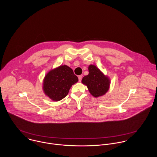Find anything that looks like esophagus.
<instances>
[{
    "label": "esophagus",
    "instance_id": "esophagus-1",
    "mask_svg": "<svg viewBox=\"0 0 157 157\" xmlns=\"http://www.w3.org/2000/svg\"><path fill=\"white\" fill-rule=\"evenodd\" d=\"M78 80H79V82H80L82 81V75H79V76L78 77Z\"/></svg>",
    "mask_w": 157,
    "mask_h": 157
}]
</instances>
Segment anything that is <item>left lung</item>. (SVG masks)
<instances>
[{
  "instance_id": "left-lung-1",
  "label": "left lung",
  "mask_w": 157,
  "mask_h": 157,
  "mask_svg": "<svg viewBox=\"0 0 157 157\" xmlns=\"http://www.w3.org/2000/svg\"><path fill=\"white\" fill-rule=\"evenodd\" d=\"M88 71V75L82 78V83L87 86L93 97L97 98L104 95L109 89L110 78L94 65H90Z\"/></svg>"
}]
</instances>
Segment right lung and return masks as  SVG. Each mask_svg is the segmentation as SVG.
<instances>
[{
    "label": "right lung",
    "mask_w": 157,
    "mask_h": 157,
    "mask_svg": "<svg viewBox=\"0 0 157 157\" xmlns=\"http://www.w3.org/2000/svg\"><path fill=\"white\" fill-rule=\"evenodd\" d=\"M78 81L72 69L67 65H60L50 70L43 80V90L45 95L54 101L64 98L72 85Z\"/></svg>",
    "instance_id": "1"
}]
</instances>
